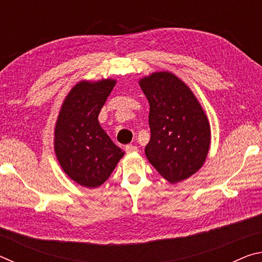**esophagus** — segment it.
Instances as JSON below:
<instances>
[{
    "label": "esophagus",
    "mask_w": 262,
    "mask_h": 262,
    "mask_svg": "<svg viewBox=\"0 0 262 262\" xmlns=\"http://www.w3.org/2000/svg\"><path fill=\"white\" fill-rule=\"evenodd\" d=\"M125 150H126L127 154H133V152H136L139 149H137V147H135V145L128 144V145H126V147H125Z\"/></svg>",
    "instance_id": "34e87169"
}]
</instances>
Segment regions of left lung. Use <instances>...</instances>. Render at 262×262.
Segmentation results:
<instances>
[{
  "mask_svg": "<svg viewBox=\"0 0 262 262\" xmlns=\"http://www.w3.org/2000/svg\"><path fill=\"white\" fill-rule=\"evenodd\" d=\"M149 101L145 156L168 183L177 184L200 170L210 147V125L192 90L168 72L140 79Z\"/></svg>",
  "mask_w": 262,
  "mask_h": 262,
  "instance_id": "1",
  "label": "left lung"
}]
</instances>
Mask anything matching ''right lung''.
Returning a JSON list of instances; mask_svg holds the SVG:
<instances>
[{"instance_id": "obj_1", "label": "right lung", "mask_w": 262, "mask_h": 262, "mask_svg": "<svg viewBox=\"0 0 262 262\" xmlns=\"http://www.w3.org/2000/svg\"><path fill=\"white\" fill-rule=\"evenodd\" d=\"M117 81L78 82L62 103L54 132V150L62 170L88 188L103 185L125 152L100 127L98 115Z\"/></svg>"}]
</instances>
